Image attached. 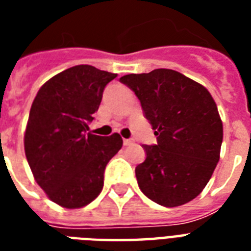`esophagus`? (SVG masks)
Masks as SVG:
<instances>
[{
	"label": "esophagus",
	"instance_id": "obj_1",
	"mask_svg": "<svg viewBox=\"0 0 251 251\" xmlns=\"http://www.w3.org/2000/svg\"><path fill=\"white\" fill-rule=\"evenodd\" d=\"M131 143H133L131 139H124V146H130Z\"/></svg>",
	"mask_w": 251,
	"mask_h": 251
}]
</instances>
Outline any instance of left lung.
Here are the masks:
<instances>
[{"label": "left lung", "mask_w": 251, "mask_h": 251, "mask_svg": "<svg viewBox=\"0 0 251 251\" xmlns=\"http://www.w3.org/2000/svg\"><path fill=\"white\" fill-rule=\"evenodd\" d=\"M120 82L137 95L156 135V145H143L146 160L135 168L139 189L164 207L193 201L220 157L223 124L211 94L169 69L129 74Z\"/></svg>", "instance_id": "left-lung-1"}]
</instances>
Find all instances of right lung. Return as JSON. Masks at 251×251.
Returning a JSON list of instances; mask_svg holds the SVG:
<instances>
[{
  "label": "right lung",
  "mask_w": 251,
  "mask_h": 251,
  "mask_svg": "<svg viewBox=\"0 0 251 251\" xmlns=\"http://www.w3.org/2000/svg\"><path fill=\"white\" fill-rule=\"evenodd\" d=\"M116 76L78 65L43 84L32 102L25 157L39 186L65 208L86 206L101 193L106 164L122 147L117 133H90L104 88Z\"/></svg>",
  "instance_id": "1"
}]
</instances>
